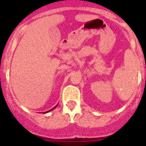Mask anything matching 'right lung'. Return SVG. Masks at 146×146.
<instances>
[{
  "label": "right lung",
  "mask_w": 146,
  "mask_h": 146,
  "mask_svg": "<svg viewBox=\"0 0 146 146\" xmlns=\"http://www.w3.org/2000/svg\"><path fill=\"white\" fill-rule=\"evenodd\" d=\"M57 106H58V104H57V105H56V106H55V108H52V109L50 110H48V111H47V112H44V113H48V112H50V111H52V110H54V109H55V108H56V107H57Z\"/></svg>",
  "instance_id": "add662e5"
}]
</instances>
